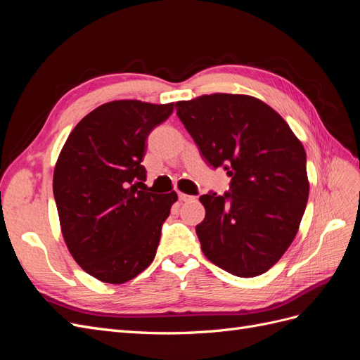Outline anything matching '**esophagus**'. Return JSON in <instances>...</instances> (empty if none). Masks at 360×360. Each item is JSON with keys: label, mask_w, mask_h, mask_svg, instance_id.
<instances>
[{"label": "esophagus", "mask_w": 360, "mask_h": 360, "mask_svg": "<svg viewBox=\"0 0 360 360\" xmlns=\"http://www.w3.org/2000/svg\"><path fill=\"white\" fill-rule=\"evenodd\" d=\"M179 200H180V201H191V200H193V197H191V195L179 192Z\"/></svg>", "instance_id": "obj_1"}]
</instances>
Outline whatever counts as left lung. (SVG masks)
<instances>
[{
	"instance_id": "left-lung-1",
	"label": "left lung",
	"mask_w": 360,
	"mask_h": 360,
	"mask_svg": "<svg viewBox=\"0 0 360 360\" xmlns=\"http://www.w3.org/2000/svg\"><path fill=\"white\" fill-rule=\"evenodd\" d=\"M204 160L231 177L224 195L200 201L204 255L240 278L264 274L284 255L307 209V153L275 110L255 97L216 93L176 103Z\"/></svg>"
}]
</instances>
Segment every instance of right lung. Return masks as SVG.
<instances>
[{"instance_id":"1","label":"right lung","mask_w":360,"mask_h":360,"mask_svg":"<svg viewBox=\"0 0 360 360\" xmlns=\"http://www.w3.org/2000/svg\"><path fill=\"white\" fill-rule=\"evenodd\" d=\"M174 103L115 101L76 124L53 171L61 233L86 274L123 284L155 259L177 193L146 189V141Z\"/></svg>"}]
</instances>
